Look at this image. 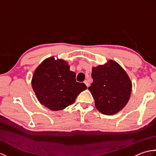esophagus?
<instances>
[{"label": "esophagus", "mask_w": 156, "mask_h": 156, "mask_svg": "<svg viewBox=\"0 0 156 156\" xmlns=\"http://www.w3.org/2000/svg\"><path fill=\"white\" fill-rule=\"evenodd\" d=\"M84 84H86V85H87V87H88V86H89V83H88V80H84Z\"/></svg>", "instance_id": "obj_1"}]
</instances>
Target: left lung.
I'll return each mask as SVG.
<instances>
[{
    "label": "left lung",
    "mask_w": 156,
    "mask_h": 156,
    "mask_svg": "<svg viewBox=\"0 0 156 156\" xmlns=\"http://www.w3.org/2000/svg\"><path fill=\"white\" fill-rule=\"evenodd\" d=\"M93 82L88 90L94 99L96 108L101 113L112 115L127 105L132 84L127 73L117 62L109 60L107 65L92 68Z\"/></svg>",
    "instance_id": "left-lung-1"
}]
</instances>
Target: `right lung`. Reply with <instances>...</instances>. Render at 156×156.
<instances>
[{"instance_id": "right-lung-1", "label": "right lung", "mask_w": 156, "mask_h": 156, "mask_svg": "<svg viewBox=\"0 0 156 156\" xmlns=\"http://www.w3.org/2000/svg\"><path fill=\"white\" fill-rule=\"evenodd\" d=\"M32 87L40 103L52 111H59L74 103L77 96L87 88L76 80L75 72L62 59L54 57L38 66L32 78Z\"/></svg>"}]
</instances>
